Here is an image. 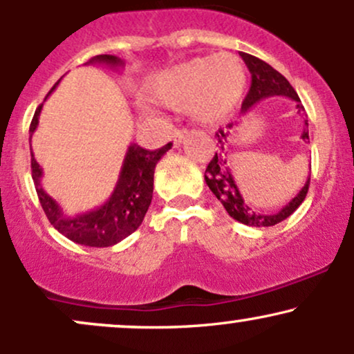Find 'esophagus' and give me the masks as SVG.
<instances>
[{"label": "esophagus", "instance_id": "34e87169", "mask_svg": "<svg viewBox=\"0 0 354 354\" xmlns=\"http://www.w3.org/2000/svg\"><path fill=\"white\" fill-rule=\"evenodd\" d=\"M186 136H188V131H186V129H174V131H173V143L176 146H180L181 143H185Z\"/></svg>", "mask_w": 354, "mask_h": 354}]
</instances>
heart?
Wrapping results in <instances>:
<instances>
[{"mask_svg": "<svg viewBox=\"0 0 354 354\" xmlns=\"http://www.w3.org/2000/svg\"><path fill=\"white\" fill-rule=\"evenodd\" d=\"M246 89L243 61L231 53L194 58L154 76L146 95L168 108L188 106L203 124H216L233 115Z\"/></svg>", "mask_w": 354, "mask_h": 354, "instance_id": "b5f03b06", "label": "heart"}]
</instances>
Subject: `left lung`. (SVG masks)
<instances>
[{
	"instance_id": "1",
	"label": "left lung",
	"mask_w": 354,
	"mask_h": 354,
	"mask_svg": "<svg viewBox=\"0 0 354 354\" xmlns=\"http://www.w3.org/2000/svg\"><path fill=\"white\" fill-rule=\"evenodd\" d=\"M243 61L246 63L248 70L251 73V88L248 91V96L243 101L241 113H248L251 108L254 106L258 101L270 98V96H286V98H291L296 101V109L298 113H303L304 108L299 101L298 95H296L295 88L291 86L290 81H288L281 73H278L274 68H271L270 64L265 63L263 59L256 58V56L248 55V53H239ZM304 124L308 126V121L304 120ZM234 123L228 124V131H223L219 129L216 133L218 143H219V151L214 153L213 160L209 161L208 168H206L205 173V181L208 185V188L213 191L214 196L221 201V205L225 206V209L228 211V214L236 221L243 223V225L248 226H256V228H265V226H274L278 223H281L283 219H286L290 214H293L296 208L304 201L306 198L308 188H310V176H308L306 183L299 193L288 203L286 206H283L281 209L276 211V213L271 214H261L256 213L246 205L245 200H243L241 193H239L236 181H234L233 173H231V158L228 151H226L225 145L228 143L230 138V129H233ZM301 138L304 141H310V136H308L306 128L303 129Z\"/></svg>"
}]
</instances>
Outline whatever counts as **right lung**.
Masks as SVG:
<instances>
[{
	"instance_id": "obj_1",
	"label": "right lung",
	"mask_w": 354,
	"mask_h": 354,
	"mask_svg": "<svg viewBox=\"0 0 354 354\" xmlns=\"http://www.w3.org/2000/svg\"><path fill=\"white\" fill-rule=\"evenodd\" d=\"M86 64H106L109 68L120 70L124 66V61L113 55H98L89 59ZM56 84L51 88V91L56 88ZM41 108L43 104H39V108L35 111L30 126L31 136L38 128ZM171 143H168L163 148L148 151L135 143L129 145L111 196L98 208L84 211L75 216L64 213L58 201L44 191L41 185L43 168L31 153V174H33L35 188L50 223L63 236L83 246L108 248L123 241L129 234L135 233L143 223L146 211L153 200L154 168L163 154L171 149Z\"/></svg>"
}]
</instances>
